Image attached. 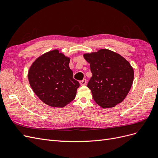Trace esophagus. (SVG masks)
Segmentation results:
<instances>
[{
  "instance_id": "obj_1",
  "label": "esophagus",
  "mask_w": 158,
  "mask_h": 158,
  "mask_svg": "<svg viewBox=\"0 0 158 158\" xmlns=\"http://www.w3.org/2000/svg\"><path fill=\"white\" fill-rule=\"evenodd\" d=\"M80 84L81 85H85V84H86V80L83 79L82 80L80 81Z\"/></svg>"
}]
</instances>
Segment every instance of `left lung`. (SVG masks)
I'll use <instances>...</instances> for the list:
<instances>
[{
  "instance_id": "obj_1",
  "label": "left lung",
  "mask_w": 158,
  "mask_h": 158,
  "mask_svg": "<svg viewBox=\"0 0 158 158\" xmlns=\"http://www.w3.org/2000/svg\"><path fill=\"white\" fill-rule=\"evenodd\" d=\"M92 73L88 84L94 101L103 108L113 107L125 99L134 80V70L121 55L108 49L85 53Z\"/></svg>"
}]
</instances>
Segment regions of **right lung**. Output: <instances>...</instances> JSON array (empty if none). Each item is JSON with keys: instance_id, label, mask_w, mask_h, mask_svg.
I'll return each instance as SVG.
<instances>
[{"instance_id": "1", "label": "right lung", "mask_w": 158, "mask_h": 158, "mask_svg": "<svg viewBox=\"0 0 158 158\" xmlns=\"http://www.w3.org/2000/svg\"><path fill=\"white\" fill-rule=\"evenodd\" d=\"M69 63V57L55 49L38 57L28 71L33 92L51 107H63L76 97L80 84L73 78Z\"/></svg>"}]
</instances>
